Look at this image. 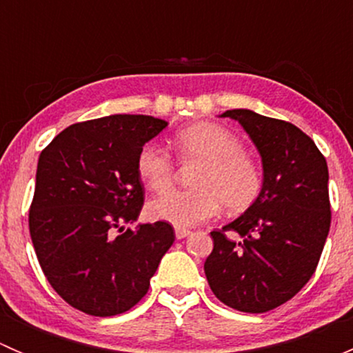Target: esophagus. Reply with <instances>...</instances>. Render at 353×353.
Masks as SVG:
<instances>
[{
    "mask_svg": "<svg viewBox=\"0 0 353 353\" xmlns=\"http://www.w3.org/2000/svg\"><path fill=\"white\" fill-rule=\"evenodd\" d=\"M191 234V230L190 229H179V227H177L176 229V237L177 239H184V237H188Z\"/></svg>",
    "mask_w": 353,
    "mask_h": 353,
    "instance_id": "esophagus-1",
    "label": "esophagus"
}]
</instances>
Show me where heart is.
<instances>
[{
    "label": "heart",
    "mask_w": 353,
    "mask_h": 353,
    "mask_svg": "<svg viewBox=\"0 0 353 353\" xmlns=\"http://www.w3.org/2000/svg\"><path fill=\"white\" fill-rule=\"evenodd\" d=\"M184 163H199L194 190H169L148 203L152 219L186 229L212 219L220 205L227 212H244L263 190V174L252 157L243 152L239 138L216 123H194L174 138ZM137 170L145 186L162 191L172 184L176 163L155 143L141 147Z\"/></svg>",
    "instance_id": "1"
}]
</instances>
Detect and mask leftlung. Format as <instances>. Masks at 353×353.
I'll list each match as a JSON object with an SVG mask.
<instances>
[{"mask_svg":"<svg viewBox=\"0 0 353 353\" xmlns=\"http://www.w3.org/2000/svg\"><path fill=\"white\" fill-rule=\"evenodd\" d=\"M222 116L239 121L254 141L265 181L244 215L210 232L213 251L205 275L219 301L258 314L290 301L318 268L331 223L328 165L292 123L248 109ZM229 232L241 241L229 240Z\"/></svg>","mask_w":353,"mask_h":353,"instance_id":"8db88e82","label":"left lung"}]
</instances>
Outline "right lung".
<instances>
[{
	"instance_id": "1",
	"label": "right lung",
	"mask_w": 353,
	"mask_h": 353,
	"mask_svg": "<svg viewBox=\"0 0 353 353\" xmlns=\"http://www.w3.org/2000/svg\"><path fill=\"white\" fill-rule=\"evenodd\" d=\"M165 126L116 114L71 124L41 152L28 210L32 244L51 287L85 314L108 318L137 305L176 239L167 222L123 227L143 208L138 154Z\"/></svg>"
}]
</instances>
